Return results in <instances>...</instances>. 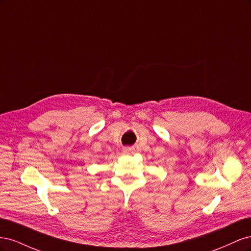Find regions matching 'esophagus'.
Instances as JSON below:
<instances>
[{
  "label": "esophagus",
  "instance_id": "34e87169",
  "mask_svg": "<svg viewBox=\"0 0 251 251\" xmlns=\"http://www.w3.org/2000/svg\"><path fill=\"white\" fill-rule=\"evenodd\" d=\"M124 153L126 155H133L135 153V151L133 148H125L124 149Z\"/></svg>",
  "mask_w": 251,
  "mask_h": 251
}]
</instances>
